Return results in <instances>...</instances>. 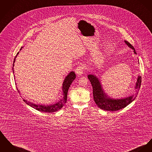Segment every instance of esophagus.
I'll use <instances>...</instances> for the list:
<instances>
[{"instance_id": "34e87169", "label": "esophagus", "mask_w": 152, "mask_h": 152, "mask_svg": "<svg viewBox=\"0 0 152 152\" xmlns=\"http://www.w3.org/2000/svg\"><path fill=\"white\" fill-rule=\"evenodd\" d=\"M83 71H84V67H83V65L81 64V65L78 66L76 68V69H75V73L78 75H82Z\"/></svg>"}]
</instances>
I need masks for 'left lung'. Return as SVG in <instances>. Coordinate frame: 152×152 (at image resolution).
I'll list each match as a JSON object with an SVG mask.
<instances>
[{"instance_id": "1", "label": "left lung", "mask_w": 152, "mask_h": 152, "mask_svg": "<svg viewBox=\"0 0 152 152\" xmlns=\"http://www.w3.org/2000/svg\"><path fill=\"white\" fill-rule=\"evenodd\" d=\"M126 45L132 48L134 53L137 55L135 50L133 47L130 43L127 41H124ZM88 78L91 82L93 87V99L97 106L104 111H116L120 110L122 108L126 107L129 104L134 101L137 97L138 91L140 90L141 85V76L138 75L137 80L135 83V94H132L129 97H126L121 99H113L109 97L104 91L101 81L98 78V77L93 74H89Z\"/></svg>"}]
</instances>
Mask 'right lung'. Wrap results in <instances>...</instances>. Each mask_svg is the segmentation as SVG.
I'll use <instances>...</instances> for the list:
<instances>
[{
	"mask_svg": "<svg viewBox=\"0 0 152 152\" xmlns=\"http://www.w3.org/2000/svg\"><path fill=\"white\" fill-rule=\"evenodd\" d=\"M23 47H22L20 48V51L22 50ZM20 52H18L17 53V54L16 55L14 59V62H13V67H12V72L13 73H14V63L15 61V59L17 56V55H18ZM14 77H15V75H14ZM76 78V75L75 74L74 71H71L66 77L65 79L64 80V81L63 82L62 84V92H63V97L62 99H61L59 101L57 102H56L54 104H51V105H40V104H34L30 101H27L25 99H23V101H25L28 105L31 106V107L33 108L34 109L39 111L41 112H53L58 111V110H61V108L63 107V106L64 105V104L67 101V93L71 85V83L72 82V81L75 80V78ZM17 91L19 92V93H20V91H18V89H17Z\"/></svg>",
	"mask_w": 152,
	"mask_h": 152,
	"instance_id": "obj_1",
	"label": "right lung"
}]
</instances>
